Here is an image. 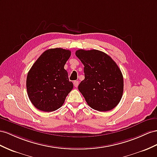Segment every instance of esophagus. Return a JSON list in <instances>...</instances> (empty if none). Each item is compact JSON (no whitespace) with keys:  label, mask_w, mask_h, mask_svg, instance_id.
<instances>
[{"label":"esophagus","mask_w":157,"mask_h":157,"mask_svg":"<svg viewBox=\"0 0 157 157\" xmlns=\"http://www.w3.org/2000/svg\"><path fill=\"white\" fill-rule=\"evenodd\" d=\"M74 86L77 87L79 85V82L78 81H74Z\"/></svg>","instance_id":"esophagus-1"}]
</instances>
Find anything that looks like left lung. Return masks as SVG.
Masks as SVG:
<instances>
[{
    "label": "left lung",
    "mask_w": 157,
    "mask_h": 157,
    "mask_svg": "<svg viewBox=\"0 0 157 157\" xmlns=\"http://www.w3.org/2000/svg\"><path fill=\"white\" fill-rule=\"evenodd\" d=\"M75 55L84 66L85 79L78 90L88 105L99 111L113 109L123 93V77L117 63L98 50H78Z\"/></svg>",
    "instance_id": "obj_1"
}]
</instances>
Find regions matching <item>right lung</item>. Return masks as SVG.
Listing matches in <instances>:
<instances>
[{
	"label": "right lung",
	"mask_w": 157,
	"mask_h": 157,
	"mask_svg": "<svg viewBox=\"0 0 157 157\" xmlns=\"http://www.w3.org/2000/svg\"><path fill=\"white\" fill-rule=\"evenodd\" d=\"M71 52L63 48H52L41 54L32 66L26 78L29 98L36 109L51 112L63 104L73 89L64 66Z\"/></svg>",
	"instance_id": "add662e5"
}]
</instances>
